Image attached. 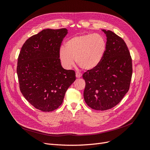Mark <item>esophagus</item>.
<instances>
[{"mask_svg": "<svg viewBox=\"0 0 150 150\" xmlns=\"http://www.w3.org/2000/svg\"><path fill=\"white\" fill-rule=\"evenodd\" d=\"M76 78H81V77H82V74H81V73H79V72H76Z\"/></svg>", "mask_w": 150, "mask_h": 150, "instance_id": "34e87169", "label": "esophagus"}]
</instances>
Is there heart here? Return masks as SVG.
<instances>
[{
  "mask_svg": "<svg viewBox=\"0 0 150 150\" xmlns=\"http://www.w3.org/2000/svg\"><path fill=\"white\" fill-rule=\"evenodd\" d=\"M106 40L100 34H87L75 36L59 50V59L64 67L70 68L76 62L82 69L91 70L96 67L105 54Z\"/></svg>",
  "mask_w": 150,
  "mask_h": 150,
  "instance_id": "heart-1",
  "label": "heart"
}]
</instances>
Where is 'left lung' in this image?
Here are the masks:
<instances>
[{"mask_svg":"<svg viewBox=\"0 0 150 150\" xmlns=\"http://www.w3.org/2000/svg\"><path fill=\"white\" fill-rule=\"evenodd\" d=\"M107 37L104 56L96 67L83 75L84 98L88 106L104 111L115 107L128 91L133 73L132 59L124 40L111 30Z\"/></svg>","mask_w":150,"mask_h":150,"instance_id":"1","label":"left lung"}]
</instances>
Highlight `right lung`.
<instances>
[{"label":"right lung","mask_w":150,"mask_h":150,"mask_svg":"<svg viewBox=\"0 0 150 150\" xmlns=\"http://www.w3.org/2000/svg\"><path fill=\"white\" fill-rule=\"evenodd\" d=\"M67 34L65 28L44 29L26 40L18 57L21 92L42 111H52L60 106L67 89L76 80L75 71L64 69L59 55Z\"/></svg>","instance_id":"1"}]
</instances>
